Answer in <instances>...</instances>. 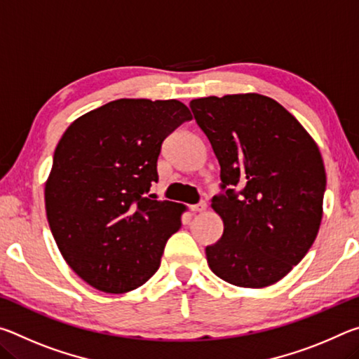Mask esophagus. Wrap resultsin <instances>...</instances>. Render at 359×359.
Wrapping results in <instances>:
<instances>
[{"label": "esophagus", "instance_id": "esophagus-1", "mask_svg": "<svg viewBox=\"0 0 359 359\" xmlns=\"http://www.w3.org/2000/svg\"><path fill=\"white\" fill-rule=\"evenodd\" d=\"M205 208H208V204H205V201H201L199 204L190 205V210L193 212V214H196V212H204Z\"/></svg>", "mask_w": 359, "mask_h": 359}]
</instances>
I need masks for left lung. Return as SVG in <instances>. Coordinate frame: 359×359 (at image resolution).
<instances>
[{"instance_id":"1","label":"left lung","mask_w":359,"mask_h":359,"mask_svg":"<svg viewBox=\"0 0 359 359\" xmlns=\"http://www.w3.org/2000/svg\"><path fill=\"white\" fill-rule=\"evenodd\" d=\"M190 107L220 165L222 193L212 209L222 217L223 236L205 247L209 267L236 287H269L306 257L318 234L326 190L318 145L263 95L209 96Z\"/></svg>"}]
</instances>
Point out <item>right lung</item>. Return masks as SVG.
I'll return each instance as SVG.
<instances>
[{
	"label": "right lung",
	"mask_w": 359,
	"mask_h": 359,
	"mask_svg": "<svg viewBox=\"0 0 359 359\" xmlns=\"http://www.w3.org/2000/svg\"><path fill=\"white\" fill-rule=\"evenodd\" d=\"M177 100H117L72 121L46 182L48 226L66 263L104 293L141 287L161 263L185 205L156 201L161 144L184 121Z\"/></svg>",
	"instance_id": "add662e5"
}]
</instances>
